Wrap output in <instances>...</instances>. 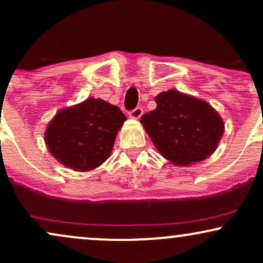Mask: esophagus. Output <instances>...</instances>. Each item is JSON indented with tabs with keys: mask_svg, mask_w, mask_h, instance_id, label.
<instances>
[{
	"mask_svg": "<svg viewBox=\"0 0 263 263\" xmlns=\"http://www.w3.org/2000/svg\"><path fill=\"white\" fill-rule=\"evenodd\" d=\"M142 114H143V110H142V107L138 106V107H136L135 110H132L131 112H129V117H131V119H134V120H138L142 116Z\"/></svg>",
	"mask_w": 263,
	"mask_h": 263,
	"instance_id": "obj_1",
	"label": "esophagus"
}]
</instances>
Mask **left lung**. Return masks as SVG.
Returning a JSON list of instances; mask_svg holds the SVG:
<instances>
[{
  "label": "left lung",
  "instance_id": "left-lung-1",
  "mask_svg": "<svg viewBox=\"0 0 263 263\" xmlns=\"http://www.w3.org/2000/svg\"><path fill=\"white\" fill-rule=\"evenodd\" d=\"M157 107L141 117L156 149L174 165L204 161L218 148L225 123L210 104L176 89L156 96Z\"/></svg>",
  "mask_w": 263,
  "mask_h": 263
}]
</instances>
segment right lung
Listing matches in <instances>:
<instances>
[{
  "label": "right lung",
  "instance_id": "right-lung-1",
  "mask_svg": "<svg viewBox=\"0 0 263 263\" xmlns=\"http://www.w3.org/2000/svg\"><path fill=\"white\" fill-rule=\"evenodd\" d=\"M125 121L117 106L89 98L58 111L45 128L44 141L60 164L75 172H89L110 157Z\"/></svg>",
  "mask_w": 263,
  "mask_h": 263
}]
</instances>
